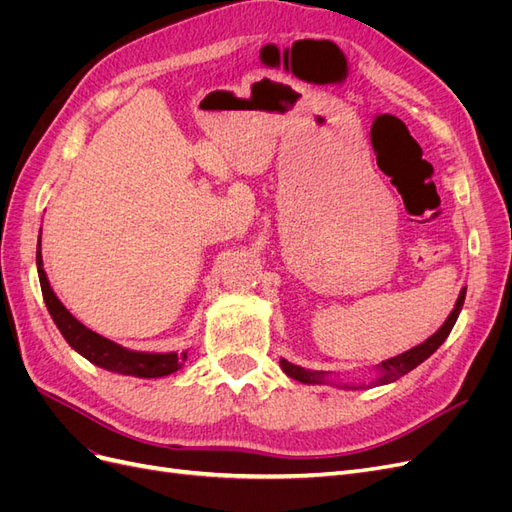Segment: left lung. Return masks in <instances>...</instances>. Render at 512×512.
I'll return each mask as SVG.
<instances>
[{
  "instance_id": "8db88e82",
  "label": "left lung",
  "mask_w": 512,
  "mask_h": 512,
  "mask_svg": "<svg viewBox=\"0 0 512 512\" xmlns=\"http://www.w3.org/2000/svg\"><path fill=\"white\" fill-rule=\"evenodd\" d=\"M463 301H466V288H461L459 297H457V303H455V307H453V312L448 314V318L444 320L442 327H440L436 333H433L429 339H425L423 344H418V346H414V348H410V350H406V352H401V354L393 356V359L382 361V363L376 367V369H378L376 380L371 382L369 386L391 384V382L399 380L401 376H406L408 371H412L414 367L421 365L425 359H429V356L444 344V339L448 337V333L453 331L455 322H457V318H459L461 307H463ZM280 365H282L286 376H290L292 380H299V382H303V384H333V386H337V389H352V391L363 389V386H365V384H335V382L329 380V371L303 369V367H299V365L288 363L286 359H280Z\"/></svg>"
}]
</instances>
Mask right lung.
<instances>
[{
	"mask_svg": "<svg viewBox=\"0 0 512 512\" xmlns=\"http://www.w3.org/2000/svg\"><path fill=\"white\" fill-rule=\"evenodd\" d=\"M36 265H38V277H40V288L42 297L46 303V309L57 324L59 333L64 335L66 342L79 352L89 363H94L102 369L115 371L121 376H134V378H162L175 374L177 369L183 367L185 359H188V352L177 354V352H136L123 348L111 339H106L91 329H87L83 322L76 320L68 309L57 299L53 292L49 277L44 273L42 267V252H40V239H38V250H36Z\"/></svg>",
	"mask_w": 512,
	"mask_h": 512,
	"instance_id": "right-lung-1",
	"label": "right lung"
}]
</instances>
